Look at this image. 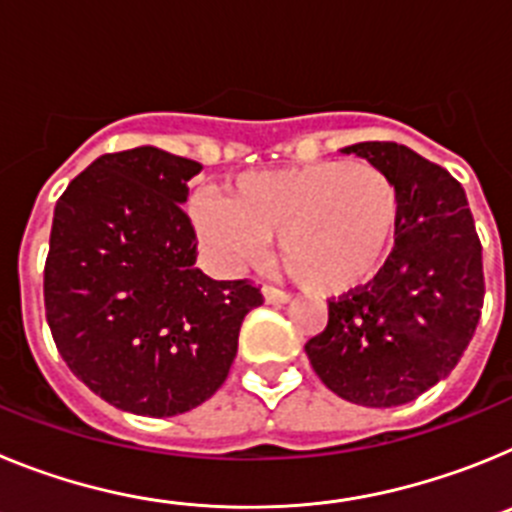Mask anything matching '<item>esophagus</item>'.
<instances>
[{"label":"esophagus","instance_id":"34e87169","mask_svg":"<svg viewBox=\"0 0 512 512\" xmlns=\"http://www.w3.org/2000/svg\"><path fill=\"white\" fill-rule=\"evenodd\" d=\"M261 295H264V300L269 302V305H287V302L292 300L289 292H284V289H277V287H264L261 289Z\"/></svg>","mask_w":512,"mask_h":512}]
</instances>
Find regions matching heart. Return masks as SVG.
Returning <instances> with one entry per match:
<instances>
[{
    "label": "heart",
    "mask_w": 512,
    "mask_h": 512,
    "mask_svg": "<svg viewBox=\"0 0 512 512\" xmlns=\"http://www.w3.org/2000/svg\"><path fill=\"white\" fill-rule=\"evenodd\" d=\"M400 217L395 179L372 161L346 158L248 171L225 197L192 200L194 228L220 264H251L279 235V266L320 297L374 282L395 248Z\"/></svg>",
    "instance_id": "heart-1"
}]
</instances>
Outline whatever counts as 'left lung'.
Listing matches in <instances>:
<instances>
[{
  "instance_id": "left-lung-1",
  "label": "left lung",
  "mask_w": 512,
  "mask_h": 512,
  "mask_svg": "<svg viewBox=\"0 0 512 512\" xmlns=\"http://www.w3.org/2000/svg\"><path fill=\"white\" fill-rule=\"evenodd\" d=\"M343 153L382 166L400 187L397 241L379 277L328 302V325L305 343L330 392L395 408L449 377L485 302L482 243L454 176L408 146L366 140Z\"/></svg>"
}]
</instances>
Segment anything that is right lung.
<instances>
[{
    "label": "right lung",
    "instance_id": "1",
    "mask_svg": "<svg viewBox=\"0 0 512 512\" xmlns=\"http://www.w3.org/2000/svg\"><path fill=\"white\" fill-rule=\"evenodd\" d=\"M202 166L161 148L104 153L56 202L45 318L58 354L115 408L171 418L228 379L241 323L264 302L215 282L182 205Z\"/></svg>",
    "mask_w": 512,
    "mask_h": 512
}]
</instances>
